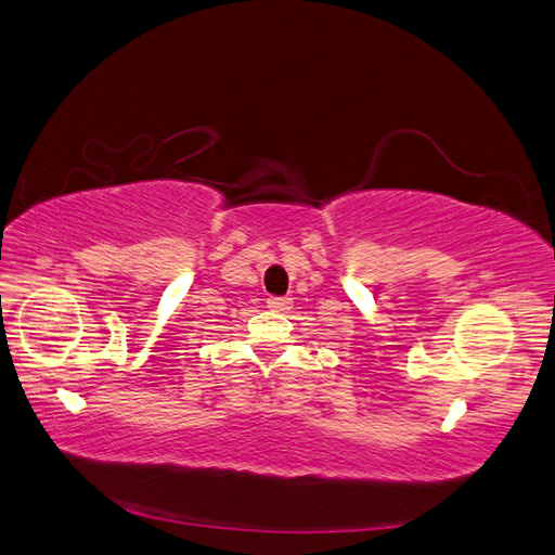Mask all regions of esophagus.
<instances>
[{"label": "esophagus", "instance_id": "obj_1", "mask_svg": "<svg viewBox=\"0 0 555 555\" xmlns=\"http://www.w3.org/2000/svg\"><path fill=\"white\" fill-rule=\"evenodd\" d=\"M267 307L274 311H288L293 307V302H291V297H269Z\"/></svg>", "mask_w": 555, "mask_h": 555}]
</instances>
